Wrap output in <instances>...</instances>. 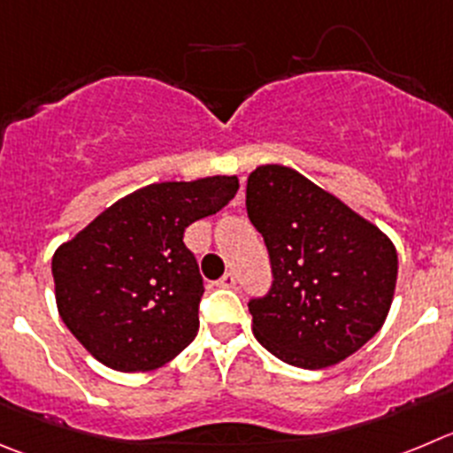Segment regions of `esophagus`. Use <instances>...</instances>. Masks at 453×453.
I'll use <instances>...</instances> for the list:
<instances>
[{
	"label": "esophagus",
	"mask_w": 453,
	"mask_h": 453,
	"mask_svg": "<svg viewBox=\"0 0 453 453\" xmlns=\"http://www.w3.org/2000/svg\"><path fill=\"white\" fill-rule=\"evenodd\" d=\"M217 286H219V288H234V286H236V277L232 273H226L221 279H219Z\"/></svg>",
	"instance_id": "obj_1"
}]
</instances>
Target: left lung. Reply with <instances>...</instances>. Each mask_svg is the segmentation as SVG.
Instances as JSON below:
<instances>
[{
    "instance_id": "8db88e82",
    "label": "left lung",
    "mask_w": 453,
    "mask_h": 453,
    "mask_svg": "<svg viewBox=\"0 0 453 453\" xmlns=\"http://www.w3.org/2000/svg\"><path fill=\"white\" fill-rule=\"evenodd\" d=\"M246 207L274 277L270 293L248 303L259 344L299 369H326L360 350L391 308L393 241L286 165L248 176Z\"/></svg>"
}]
</instances>
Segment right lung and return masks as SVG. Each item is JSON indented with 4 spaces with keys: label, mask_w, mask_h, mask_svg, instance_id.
Instances as JSON below:
<instances>
[{
    "label": "right lung",
    "mask_w": 453,
    "mask_h": 453,
    "mask_svg": "<svg viewBox=\"0 0 453 453\" xmlns=\"http://www.w3.org/2000/svg\"><path fill=\"white\" fill-rule=\"evenodd\" d=\"M236 176L127 194L53 255L62 322L113 371H154L196 337L203 279L183 232L234 198Z\"/></svg>",
    "instance_id": "right-lung-1"
}]
</instances>
